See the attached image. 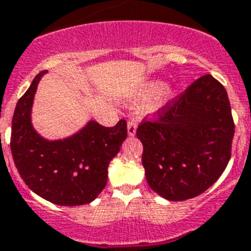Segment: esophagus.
<instances>
[{
  "label": "esophagus",
  "mask_w": 251,
  "mask_h": 251,
  "mask_svg": "<svg viewBox=\"0 0 251 251\" xmlns=\"http://www.w3.org/2000/svg\"><path fill=\"white\" fill-rule=\"evenodd\" d=\"M127 129L129 136H134L136 134V129H137V122L134 121V119H129L127 123Z\"/></svg>",
  "instance_id": "34e87169"
}]
</instances>
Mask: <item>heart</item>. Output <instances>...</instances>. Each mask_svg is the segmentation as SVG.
I'll return each instance as SVG.
<instances>
[{
	"label": "heart",
	"mask_w": 251,
	"mask_h": 251,
	"mask_svg": "<svg viewBox=\"0 0 251 251\" xmlns=\"http://www.w3.org/2000/svg\"><path fill=\"white\" fill-rule=\"evenodd\" d=\"M163 86H164V83H163L161 80H151V82H149V83L145 86L144 92H142V100H150V99H152L154 96H156V95L163 90ZM175 93L176 91L173 90V88H165V90L161 92V96L159 97L156 103L154 105V109L160 107L165 101L171 100L172 97L175 96Z\"/></svg>",
	"instance_id": "heart-1"
}]
</instances>
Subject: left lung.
Wrapping results in <instances>:
<instances>
[{"label":"left lung","mask_w":251,"mask_h":251,"mask_svg":"<svg viewBox=\"0 0 251 251\" xmlns=\"http://www.w3.org/2000/svg\"><path fill=\"white\" fill-rule=\"evenodd\" d=\"M233 134L225 87L210 74L200 76L136 130L149 186L172 201L202 194L228 164Z\"/></svg>","instance_id":"1"}]
</instances>
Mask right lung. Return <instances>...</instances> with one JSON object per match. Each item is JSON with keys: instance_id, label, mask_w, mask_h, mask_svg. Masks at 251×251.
Wrapping results in <instances>:
<instances>
[{"instance_id": "obj_1", "label": "right lung", "mask_w": 251, "mask_h": 251, "mask_svg": "<svg viewBox=\"0 0 251 251\" xmlns=\"http://www.w3.org/2000/svg\"><path fill=\"white\" fill-rule=\"evenodd\" d=\"M45 72L16 103L12 117V159L19 175L33 192L57 205L88 204L107 181V167L127 138V122L114 127L90 122L78 133L60 141H47L33 129L30 109L37 84Z\"/></svg>"}]
</instances>
